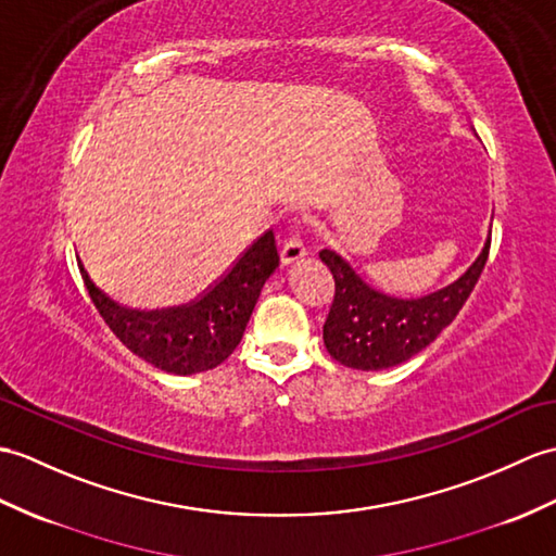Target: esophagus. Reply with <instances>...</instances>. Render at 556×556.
<instances>
[{"label":"esophagus","mask_w":556,"mask_h":556,"mask_svg":"<svg viewBox=\"0 0 556 556\" xmlns=\"http://www.w3.org/2000/svg\"><path fill=\"white\" fill-rule=\"evenodd\" d=\"M281 265H293V263H301L303 257L307 255L305 243L299 237H291L287 243L281 247Z\"/></svg>","instance_id":"1"}]
</instances>
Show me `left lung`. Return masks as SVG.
<instances>
[{
  "label": "left lung",
  "instance_id": "1",
  "mask_svg": "<svg viewBox=\"0 0 556 556\" xmlns=\"http://www.w3.org/2000/svg\"><path fill=\"white\" fill-rule=\"evenodd\" d=\"M488 249L490 235L467 273L447 287L415 299L371 287L341 253L333 249L319 251L321 263L331 269L337 281V293L325 321L329 355L359 371H379L407 363L457 317L483 273Z\"/></svg>",
  "mask_w": 556,
  "mask_h": 556
}]
</instances>
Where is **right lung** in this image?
<instances>
[{
    "label": "right lung",
    "mask_w": 556,
    "mask_h": 556,
    "mask_svg": "<svg viewBox=\"0 0 556 556\" xmlns=\"http://www.w3.org/2000/svg\"><path fill=\"white\" fill-rule=\"evenodd\" d=\"M277 267L279 253L269 229L197 301L165 309H139L113 301L80 261L85 287L115 337L144 363L177 377L208 371L235 353L257 295Z\"/></svg>",
    "instance_id": "obj_1"
}]
</instances>
